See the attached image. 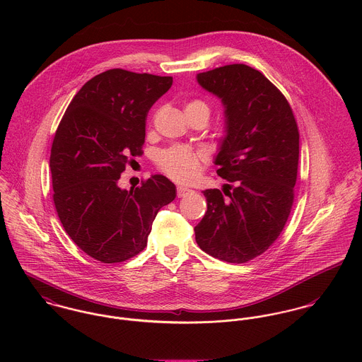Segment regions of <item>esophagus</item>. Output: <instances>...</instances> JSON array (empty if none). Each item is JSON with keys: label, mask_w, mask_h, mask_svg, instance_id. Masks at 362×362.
Here are the masks:
<instances>
[{"label": "esophagus", "mask_w": 362, "mask_h": 362, "mask_svg": "<svg viewBox=\"0 0 362 362\" xmlns=\"http://www.w3.org/2000/svg\"><path fill=\"white\" fill-rule=\"evenodd\" d=\"M189 192H191V189L187 188V187H178V188H177V195H178V198H182V197H185V195L189 194Z\"/></svg>", "instance_id": "esophagus-1"}]
</instances>
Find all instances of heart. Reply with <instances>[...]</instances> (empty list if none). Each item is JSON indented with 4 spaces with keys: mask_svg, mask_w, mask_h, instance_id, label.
<instances>
[{
    "mask_svg": "<svg viewBox=\"0 0 362 362\" xmlns=\"http://www.w3.org/2000/svg\"><path fill=\"white\" fill-rule=\"evenodd\" d=\"M185 110H206L207 105L201 100H192L185 105ZM160 168L171 178L188 182L194 180L202 168L204 156L187 146H173L163 151L157 157Z\"/></svg>",
    "mask_w": 362,
    "mask_h": 362,
    "instance_id": "heart-1",
    "label": "heart"
}]
</instances>
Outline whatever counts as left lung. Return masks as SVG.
Segmentation results:
<instances>
[{"label": "left lung", "instance_id": "8db88e82", "mask_svg": "<svg viewBox=\"0 0 362 362\" xmlns=\"http://www.w3.org/2000/svg\"><path fill=\"white\" fill-rule=\"evenodd\" d=\"M197 81L224 107L214 164L234 187L224 192L228 198L204 191L207 210L195 238L209 255L244 263L264 252L288 218L300 155L297 122L280 90L245 64L198 74Z\"/></svg>", "mask_w": 362, "mask_h": 362}]
</instances>
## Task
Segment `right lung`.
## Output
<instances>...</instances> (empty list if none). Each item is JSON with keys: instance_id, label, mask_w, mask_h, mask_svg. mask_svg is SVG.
I'll return each mask as SVG.
<instances>
[{"instance_id": "right-lung-1", "label": "right lung", "mask_w": 362, "mask_h": 362, "mask_svg": "<svg viewBox=\"0 0 362 362\" xmlns=\"http://www.w3.org/2000/svg\"><path fill=\"white\" fill-rule=\"evenodd\" d=\"M171 76L110 69L88 81L68 105L52 141L54 205L71 240L89 257L117 263L145 250L157 211L177 197L155 174L118 187L129 156L141 155L151 107Z\"/></svg>"}]
</instances>
